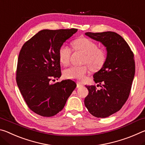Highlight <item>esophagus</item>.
I'll list each match as a JSON object with an SVG mask.
<instances>
[{
	"label": "esophagus",
	"instance_id": "34e87169",
	"mask_svg": "<svg viewBox=\"0 0 145 145\" xmlns=\"http://www.w3.org/2000/svg\"><path fill=\"white\" fill-rule=\"evenodd\" d=\"M83 86V84H82L81 82H77V88H80Z\"/></svg>",
	"mask_w": 145,
	"mask_h": 145
}]
</instances>
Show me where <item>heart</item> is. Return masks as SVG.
Masks as SVG:
<instances>
[{"instance_id":"obj_1","label":"heart","mask_w":145,"mask_h":145,"mask_svg":"<svg viewBox=\"0 0 145 145\" xmlns=\"http://www.w3.org/2000/svg\"><path fill=\"white\" fill-rule=\"evenodd\" d=\"M74 50L80 51L84 54L82 63L89 65L93 70H97L104 67L107 60V52L104 49L98 48L97 44L90 39L80 37L76 39L72 43ZM72 55V49L66 44L60 46L59 49V59L63 65H67L70 62ZM88 65L72 66L64 71V75L71 79L82 80L89 72Z\"/></svg>"}]
</instances>
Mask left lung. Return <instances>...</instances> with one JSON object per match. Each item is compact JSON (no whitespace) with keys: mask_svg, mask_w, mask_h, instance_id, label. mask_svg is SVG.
<instances>
[{"mask_svg":"<svg viewBox=\"0 0 145 145\" xmlns=\"http://www.w3.org/2000/svg\"><path fill=\"white\" fill-rule=\"evenodd\" d=\"M85 34L101 42L107 52L104 67L93 75L101 89L86 86L89 93L84 99L89 113L104 118L120 111L128 99L135 74L134 56L125 40L114 32Z\"/></svg>","mask_w":145,"mask_h":145,"instance_id":"1","label":"left lung"}]
</instances>
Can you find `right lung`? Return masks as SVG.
Returning <instances> with one entry per match:
<instances>
[{"instance_id": "obj_1", "label": "right lung", "mask_w": 145, "mask_h": 145, "mask_svg": "<svg viewBox=\"0 0 145 145\" xmlns=\"http://www.w3.org/2000/svg\"><path fill=\"white\" fill-rule=\"evenodd\" d=\"M77 31L41 30L24 44L19 53L17 85L29 109L40 116L57 114L77 86L70 79L51 82L61 75L59 49Z\"/></svg>"}]
</instances>
